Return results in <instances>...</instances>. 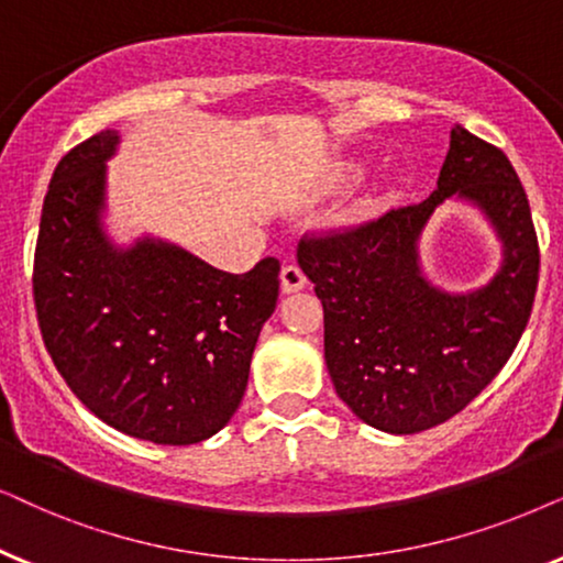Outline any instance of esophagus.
Returning a JSON list of instances; mask_svg holds the SVG:
<instances>
[{
    "mask_svg": "<svg viewBox=\"0 0 563 563\" xmlns=\"http://www.w3.org/2000/svg\"><path fill=\"white\" fill-rule=\"evenodd\" d=\"M306 286V275L298 265H286L280 269V288L283 294H296Z\"/></svg>",
    "mask_w": 563,
    "mask_h": 563,
    "instance_id": "1",
    "label": "esophagus"
}]
</instances>
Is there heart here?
Returning <instances> with one entry per match:
<instances>
[{
  "label": "heart",
  "mask_w": 563,
  "mask_h": 563,
  "mask_svg": "<svg viewBox=\"0 0 563 563\" xmlns=\"http://www.w3.org/2000/svg\"><path fill=\"white\" fill-rule=\"evenodd\" d=\"M344 175H347V177L355 175V167H347V169H344Z\"/></svg>",
  "instance_id": "b5f03b06"
}]
</instances>
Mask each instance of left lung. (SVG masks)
<instances>
[{"label":"left lung","mask_w":563,"mask_h":563,"mask_svg":"<svg viewBox=\"0 0 563 563\" xmlns=\"http://www.w3.org/2000/svg\"><path fill=\"white\" fill-rule=\"evenodd\" d=\"M453 194L490 219L506 252L500 273L471 295L430 287L418 267L421 229ZM298 265L324 306L336 396L376 430L415 434L459 415L512 355L533 311L541 252L505 152L453 125L430 198L360 227L306 234Z\"/></svg>","instance_id":"8db88e82"}]
</instances>
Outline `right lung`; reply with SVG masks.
Listing matches in <instances>:
<instances>
[{
	"label": "right lung",
	"mask_w": 563,
	"mask_h": 563,
	"mask_svg": "<svg viewBox=\"0 0 563 563\" xmlns=\"http://www.w3.org/2000/svg\"><path fill=\"white\" fill-rule=\"evenodd\" d=\"M118 141L95 133L54 169L33 262L37 324L95 417L156 445H192L242 404L280 262L231 275L148 236L118 250L102 231L104 162Z\"/></svg>",
	"instance_id": "right-lung-1"
}]
</instances>
